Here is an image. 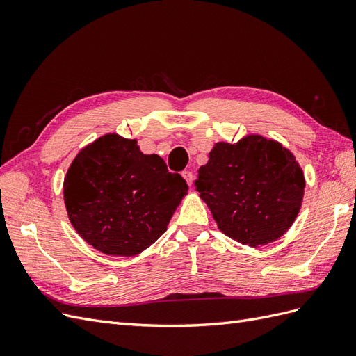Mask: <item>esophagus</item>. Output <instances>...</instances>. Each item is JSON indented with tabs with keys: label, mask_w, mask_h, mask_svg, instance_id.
<instances>
[{
	"label": "esophagus",
	"mask_w": 356,
	"mask_h": 356,
	"mask_svg": "<svg viewBox=\"0 0 356 356\" xmlns=\"http://www.w3.org/2000/svg\"><path fill=\"white\" fill-rule=\"evenodd\" d=\"M182 178L186 179V182L188 186H191L193 184V172H190V170H182Z\"/></svg>",
	"instance_id": "34e87169"
}]
</instances>
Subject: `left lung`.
Wrapping results in <instances>:
<instances>
[{"label":"left lung","mask_w":356,"mask_h":356,"mask_svg":"<svg viewBox=\"0 0 356 356\" xmlns=\"http://www.w3.org/2000/svg\"><path fill=\"white\" fill-rule=\"evenodd\" d=\"M195 186L225 236L260 246L293 225L305 195V175L289 149L248 135L236 144H215Z\"/></svg>","instance_id":"1"}]
</instances>
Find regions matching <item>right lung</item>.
Returning <instances> with one entry per match:
<instances>
[{
	"label": "right lung",
	"instance_id": "obj_1",
	"mask_svg": "<svg viewBox=\"0 0 356 356\" xmlns=\"http://www.w3.org/2000/svg\"><path fill=\"white\" fill-rule=\"evenodd\" d=\"M188 186L136 139L108 134L75 156L63 181L72 227L96 250L134 257L168 229Z\"/></svg>",
	"mask_w": 356,
	"mask_h": 356
}]
</instances>
